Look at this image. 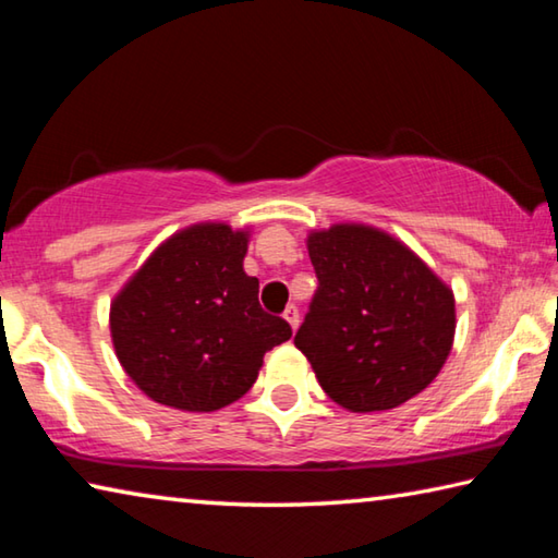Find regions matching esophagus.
<instances>
[{
  "label": "esophagus",
  "mask_w": 558,
  "mask_h": 558,
  "mask_svg": "<svg viewBox=\"0 0 558 558\" xmlns=\"http://www.w3.org/2000/svg\"><path fill=\"white\" fill-rule=\"evenodd\" d=\"M282 317L288 319V325H290L292 329H298V325H300V313H298L295 305H288V310H286V313H282Z\"/></svg>",
  "instance_id": "34e87169"
}]
</instances>
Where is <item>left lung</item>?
Masks as SVG:
<instances>
[{
  "mask_svg": "<svg viewBox=\"0 0 558 558\" xmlns=\"http://www.w3.org/2000/svg\"><path fill=\"white\" fill-rule=\"evenodd\" d=\"M307 251L319 286L295 347L329 399L372 413L426 389L456 337L446 282L399 239L364 223L313 231Z\"/></svg>",
  "mask_w": 558,
  "mask_h": 558,
  "instance_id": "obj_1",
  "label": "left lung"
}]
</instances>
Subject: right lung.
I'll return each instance as SVG.
<instances>
[{"instance_id": "right-lung-1", "label": "right lung", "mask_w": 558, "mask_h": 558, "mask_svg": "<svg viewBox=\"0 0 558 558\" xmlns=\"http://www.w3.org/2000/svg\"><path fill=\"white\" fill-rule=\"evenodd\" d=\"M248 231L196 223L145 260L110 305V335L122 369L149 399L209 413L239 401L258 379L263 356L292 329L258 302L245 276Z\"/></svg>"}]
</instances>
